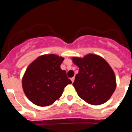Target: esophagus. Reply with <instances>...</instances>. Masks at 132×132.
<instances>
[{"mask_svg":"<svg viewBox=\"0 0 132 132\" xmlns=\"http://www.w3.org/2000/svg\"><path fill=\"white\" fill-rule=\"evenodd\" d=\"M71 80L72 82H74V80H75V77H72L71 79Z\"/></svg>","mask_w":132,"mask_h":132,"instance_id":"obj_1","label":"esophagus"}]
</instances>
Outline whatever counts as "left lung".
Masks as SVG:
<instances>
[{"mask_svg": "<svg viewBox=\"0 0 132 132\" xmlns=\"http://www.w3.org/2000/svg\"><path fill=\"white\" fill-rule=\"evenodd\" d=\"M72 59L79 68L73 84L79 97L93 105L108 101L116 87L115 74L109 64L94 54Z\"/></svg>", "mask_w": 132, "mask_h": 132, "instance_id": "8db88e82", "label": "left lung"}]
</instances>
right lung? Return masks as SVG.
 <instances>
[{
  "label": "right lung",
  "mask_w": 132,
  "mask_h": 132,
  "mask_svg": "<svg viewBox=\"0 0 132 132\" xmlns=\"http://www.w3.org/2000/svg\"><path fill=\"white\" fill-rule=\"evenodd\" d=\"M64 58L55 54L38 57L29 65L22 80L27 98L39 106L51 105L62 95L63 89L72 83L60 65Z\"/></svg>",
  "instance_id": "add662e5"
}]
</instances>
